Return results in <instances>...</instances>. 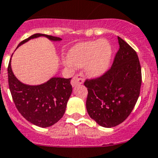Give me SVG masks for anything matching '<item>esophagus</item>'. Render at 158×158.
<instances>
[{
	"label": "esophagus",
	"instance_id": "1",
	"mask_svg": "<svg viewBox=\"0 0 158 158\" xmlns=\"http://www.w3.org/2000/svg\"><path fill=\"white\" fill-rule=\"evenodd\" d=\"M83 81H84V76H83V74L80 73V74H77L76 75H75V77L73 78L72 80H71V85L73 87H76L78 85H80V84H83Z\"/></svg>",
	"mask_w": 158,
	"mask_h": 158
}]
</instances>
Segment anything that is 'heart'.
<instances>
[{"instance_id": "1", "label": "heart", "mask_w": 158, "mask_h": 158, "mask_svg": "<svg viewBox=\"0 0 158 158\" xmlns=\"http://www.w3.org/2000/svg\"><path fill=\"white\" fill-rule=\"evenodd\" d=\"M112 58V46L102 39L75 44L69 50L67 57L63 59V63L71 69L85 67L87 76L97 78L108 71Z\"/></svg>"}]
</instances>
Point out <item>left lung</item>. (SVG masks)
Returning <instances> with one entry per match:
<instances>
[{"instance_id":"left-lung-1","label":"left lung","mask_w":158,"mask_h":158,"mask_svg":"<svg viewBox=\"0 0 158 158\" xmlns=\"http://www.w3.org/2000/svg\"><path fill=\"white\" fill-rule=\"evenodd\" d=\"M117 38L120 48L111 69L99 78L84 82L88 91V115L104 128H112L126 120L138 99L141 86V68L136 51Z\"/></svg>"}]
</instances>
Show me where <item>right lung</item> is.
<instances>
[{"mask_svg":"<svg viewBox=\"0 0 158 158\" xmlns=\"http://www.w3.org/2000/svg\"><path fill=\"white\" fill-rule=\"evenodd\" d=\"M39 37H45L53 42L62 40L59 37L35 34L20 42L18 47L30 39ZM8 79L16 108L28 121L41 128H46L57 123L63 117L72 92L71 79L53 77L39 85L25 84L14 75L12 71L11 59L8 66Z\"/></svg>","mask_w":158,"mask_h":158,"instance_id":"right-lung-1","label":"right lung"}]
</instances>
